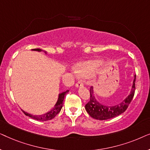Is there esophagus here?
Returning <instances> with one entry per match:
<instances>
[{"mask_svg": "<svg viewBox=\"0 0 150 150\" xmlns=\"http://www.w3.org/2000/svg\"><path fill=\"white\" fill-rule=\"evenodd\" d=\"M84 85V84L83 82H82L81 81H80L79 82H77L76 83V87H83V86Z\"/></svg>", "mask_w": 150, "mask_h": 150, "instance_id": "esophagus-1", "label": "esophagus"}]
</instances>
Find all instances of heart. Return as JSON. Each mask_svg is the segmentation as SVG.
<instances>
[{"instance_id":"b5f03b06","label":"heart","mask_w":150,"mask_h":150,"mask_svg":"<svg viewBox=\"0 0 150 150\" xmlns=\"http://www.w3.org/2000/svg\"><path fill=\"white\" fill-rule=\"evenodd\" d=\"M97 67V63L93 61L85 62L78 65L77 68L79 72L85 77H89L93 74Z\"/></svg>"}]
</instances>
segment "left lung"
Wrapping results in <instances>:
<instances>
[{"label":"left lung","mask_w":150,"mask_h":150,"mask_svg":"<svg viewBox=\"0 0 150 150\" xmlns=\"http://www.w3.org/2000/svg\"><path fill=\"white\" fill-rule=\"evenodd\" d=\"M135 81H136V74L134 76V80L130 95L120 104L114 106H104L98 102L93 96V87H90V100L85 105V109L88 114L92 118L96 119V120H106L120 115V114L126 111L134 97L135 92Z\"/></svg>","instance_id":"left-lung-1"}]
</instances>
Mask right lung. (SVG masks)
I'll list each match as a JSON object with an SVG mask.
<instances>
[{
    "instance_id": "1",
    "label": "right lung",
    "mask_w": 150,
    "mask_h": 150,
    "mask_svg": "<svg viewBox=\"0 0 150 150\" xmlns=\"http://www.w3.org/2000/svg\"><path fill=\"white\" fill-rule=\"evenodd\" d=\"M33 50H36V51H39V52H41V51H42V49H40V48L33 49ZM68 91H69L67 90V91H65V92H63V93L59 94L58 101H57L56 105H55L54 107L52 108V110H51L50 112H47V113H46V114L42 115H32L28 113V112L24 111V110H22V111H23L24 115H26V116L30 117H31V118L34 119V120H36L48 121V120H52V119L54 118V117L56 116L61 111V108H62V106L63 105V99H64L65 94H66Z\"/></svg>"
}]
</instances>
